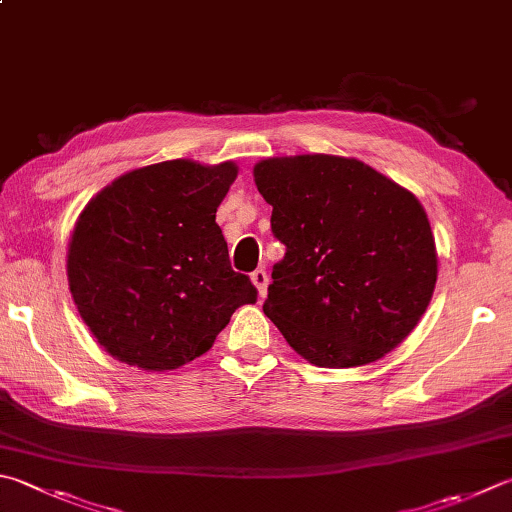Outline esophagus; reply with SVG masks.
Wrapping results in <instances>:
<instances>
[{
	"instance_id": "esophagus-1",
	"label": "esophagus",
	"mask_w": 512,
	"mask_h": 512,
	"mask_svg": "<svg viewBox=\"0 0 512 512\" xmlns=\"http://www.w3.org/2000/svg\"><path fill=\"white\" fill-rule=\"evenodd\" d=\"M252 283L256 285V289H258V294H260V296H265V294H267V283H269V278H267V272H265L263 267L256 269V272L252 274Z\"/></svg>"
}]
</instances>
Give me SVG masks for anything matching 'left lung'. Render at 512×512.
I'll return each instance as SVG.
<instances>
[{
  "label": "left lung",
  "mask_w": 512,
  "mask_h": 512,
  "mask_svg": "<svg viewBox=\"0 0 512 512\" xmlns=\"http://www.w3.org/2000/svg\"><path fill=\"white\" fill-rule=\"evenodd\" d=\"M254 182L287 247L263 305L285 341L318 368L383 359L435 292L437 247L419 198L356 158H265Z\"/></svg>",
  "instance_id": "obj_1"
}]
</instances>
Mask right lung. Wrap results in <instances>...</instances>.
<instances>
[{
    "mask_svg": "<svg viewBox=\"0 0 512 512\" xmlns=\"http://www.w3.org/2000/svg\"><path fill=\"white\" fill-rule=\"evenodd\" d=\"M236 162L178 158L122 173L77 216L66 276L82 321L113 359L178 370L214 345L256 287L229 265L216 209Z\"/></svg>",
    "mask_w": 512,
    "mask_h": 512,
    "instance_id": "add662e5",
    "label": "right lung"
}]
</instances>
